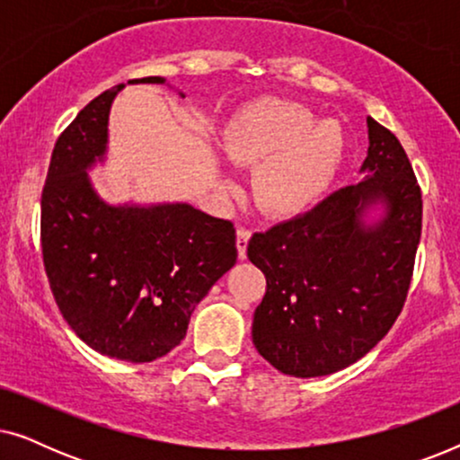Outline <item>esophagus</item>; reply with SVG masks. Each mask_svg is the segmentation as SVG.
I'll return each mask as SVG.
<instances>
[{
  "instance_id": "obj_1",
  "label": "esophagus",
  "mask_w": 460,
  "mask_h": 460,
  "mask_svg": "<svg viewBox=\"0 0 460 460\" xmlns=\"http://www.w3.org/2000/svg\"><path fill=\"white\" fill-rule=\"evenodd\" d=\"M249 238H251V232L249 230H244V228H238L236 230V249H238V257H241V260H247Z\"/></svg>"
}]
</instances>
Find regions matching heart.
Listing matches in <instances>:
<instances>
[{"label": "heart", "mask_w": 460, "mask_h": 460, "mask_svg": "<svg viewBox=\"0 0 460 460\" xmlns=\"http://www.w3.org/2000/svg\"><path fill=\"white\" fill-rule=\"evenodd\" d=\"M222 150L234 165L257 167L253 197L274 217H295L329 192L343 161V131L288 100L263 98L226 123Z\"/></svg>", "instance_id": "b5f03b06"}]
</instances>
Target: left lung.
Here are the masks:
<instances>
[{
  "label": "left lung",
  "mask_w": 460,
  "mask_h": 460,
  "mask_svg": "<svg viewBox=\"0 0 460 460\" xmlns=\"http://www.w3.org/2000/svg\"><path fill=\"white\" fill-rule=\"evenodd\" d=\"M362 181L312 211L255 232L247 255L266 274L253 345L280 373L307 379L367 356L402 312L423 200L392 131L367 117Z\"/></svg>",
  "instance_id": "8db88e82"
}]
</instances>
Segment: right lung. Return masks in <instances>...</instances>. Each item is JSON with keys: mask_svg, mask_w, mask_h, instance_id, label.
<instances>
[{"mask_svg": "<svg viewBox=\"0 0 460 460\" xmlns=\"http://www.w3.org/2000/svg\"><path fill=\"white\" fill-rule=\"evenodd\" d=\"M123 87L93 98L56 142L41 194L43 266L81 341L117 360L153 362L180 345L194 307L236 263V232L188 203L100 197L87 172L106 161L111 104Z\"/></svg>", "mask_w": 460, "mask_h": 460, "instance_id": "obj_1", "label": "right lung"}]
</instances>
